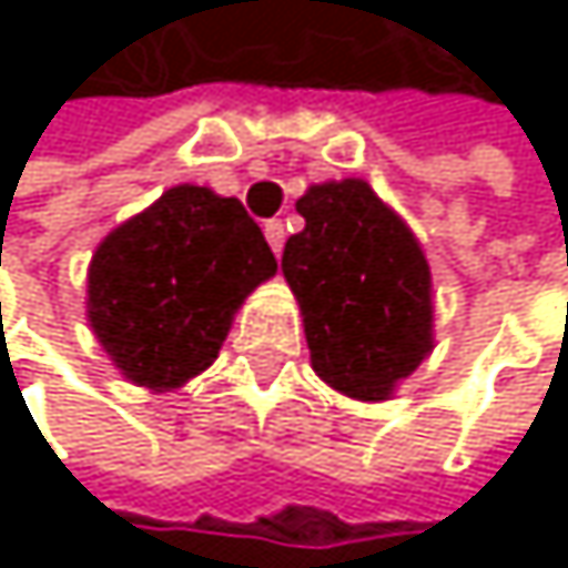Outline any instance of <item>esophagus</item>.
<instances>
[{
  "instance_id": "1",
  "label": "esophagus",
  "mask_w": 568,
  "mask_h": 568,
  "mask_svg": "<svg viewBox=\"0 0 568 568\" xmlns=\"http://www.w3.org/2000/svg\"><path fill=\"white\" fill-rule=\"evenodd\" d=\"M265 237H268V245L275 255H282V245H286V224H282L278 217L265 221Z\"/></svg>"
}]
</instances>
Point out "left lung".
<instances>
[{"mask_svg":"<svg viewBox=\"0 0 568 568\" xmlns=\"http://www.w3.org/2000/svg\"><path fill=\"white\" fill-rule=\"evenodd\" d=\"M306 227L282 252L313 371L344 395H392L433 351L429 265L412 231L364 180L310 186Z\"/></svg>","mask_w":568,"mask_h":568,"instance_id":"1","label":"left lung"}]
</instances>
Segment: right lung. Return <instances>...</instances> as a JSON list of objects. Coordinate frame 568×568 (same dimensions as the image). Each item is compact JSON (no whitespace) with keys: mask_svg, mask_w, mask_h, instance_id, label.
Masks as SVG:
<instances>
[{"mask_svg":"<svg viewBox=\"0 0 568 568\" xmlns=\"http://www.w3.org/2000/svg\"><path fill=\"white\" fill-rule=\"evenodd\" d=\"M275 275V255L242 201L207 186H173L98 245L88 316L145 388H176L217 357L242 300Z\"/></svg>","mask_w":568,"mask_h":568,"instance_id":"1","label":"right lung"}]
</instances>
